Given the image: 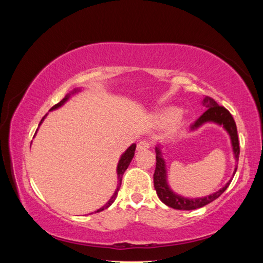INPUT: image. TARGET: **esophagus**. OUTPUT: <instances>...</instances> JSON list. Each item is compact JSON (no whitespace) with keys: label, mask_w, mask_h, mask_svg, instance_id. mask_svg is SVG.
<instances>
[{"label":"esophagus","mask_w":263,"mask_h":263,"mask_svg":"<svg viewBox=\"0 0 263 263\" xmlns=\"http://www.w3.org/2000/svg\"><path fill=\"white\" fill-rule=\"evenodd\" d=\"M149 147H150L149 142H148V141H146V140H141V141H139L138 144H137V150H138V151H141V150H147Z\"/></svg>","instance_id":"1"}]
</instances>
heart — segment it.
<instances>
[{"label":"heart","instance_id":"heart-1","mask_svg":"<svg viewBox=\"0 0 263 263\" xmlns=\"http://www.w3.org/2000/svg\"><path fill=\"white\" fill-rule=\"evenodd\" d=\"M181 109L174 106L166 107L157 114L158 123L162 126H170L171 132H177L184 123V116L181 114Z\"/></svg>","mask_w":263,"mask_h":263}]
</instances>
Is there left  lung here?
<instances>
[{
  "mask_svg": "<svg viewBox=\"0 0 263 263\" xmlns=\"http://www.w3.org/2000/svg\"><path fill=\"white\" fill-rule=\"evenodd\" d=\"M202 104L203 106H205L206 110L203 113V115L197 119V121H195L192 125L190 126V129L196 130L208 123H213L218 126H222V128H224L229 135L230 142H232L234 158L237 163L235 165L233 177L230 178V180L224 186L219 189L218 191H216L215 193H212L210 195H206L203 197H194V198L184 197L174 192V191L170 187L168 183V174H166V165H165V160L161 150V145H157L155 148L156 160H157L156 170L154 174L155 190L158 197L160 198V201L164 203L166 206H169V208H172L174 210L192 211L196 209H201L203 206L215 201L225 192L237 171V166H238L237 164H238V160H239L240 148H239V141H238L237 126L232 114H230L225 107L219 106L217 103L215 102V100H213L210 97H205L202 101Z\"/></svg>",
  "mask_w": 263,
  "mask_h": 263,
  "instance_id": "1",
  "label": "left lung"
}]
</instances>
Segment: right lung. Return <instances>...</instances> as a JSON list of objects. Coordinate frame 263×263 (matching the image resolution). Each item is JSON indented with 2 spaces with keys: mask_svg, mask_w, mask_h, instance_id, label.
Instances as JSON below:
<instances>
[{
  "mask_svg": "<svg viewBox=\"0 0 263 263\" xmlns=\"http://www.w3.org/2000/svg\"><path fill=\"white\" fill-rule=\"evenodd\" d=\"M81 90H82L81 87H76V89H73L72 91L69 92V93L66 95V97L63 98V99L58 103V104H55L54 106H52V107L49 109V112H51V110H54V109H57V108L61 107L63 104H65V103H66L67 101H69V99H70L71 97H72V95H74V94L79 93V92H80ZM47 115H48V114H46V115L43 117V119L41 121V123H39V126L42 125V123L44 122V119L47 117ZM37 132H38V128H37V130H36L35 135L37 134ZM135 150H136V144H133V145H130L128 148L126 149L125 153H123V154H122L121 158H119V160H118V163H117V168H116V172H117V183H118V184H117V187H116V190H115V192H114V194L112 195V197H110L109 200L107 201V203H106L104 206H102V208H101V209H99L98 211H95V213H99V212H102V211L106 210L107 208H109V206L114 203L115 198L117 197L119 187H121V184H122V178H123V174H124V172L126 171V169L128 168L129 163H130V162H132V160H133L134 155H135ZM91 214H92V213H91Z\"/></svg>",
  "mask_w": 263,
  "mask_h": 263,
  "instance_id": "1",
  "label": "right lung"
}]
</instances>
